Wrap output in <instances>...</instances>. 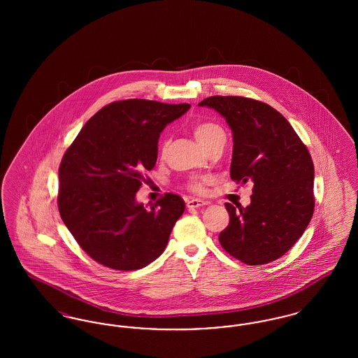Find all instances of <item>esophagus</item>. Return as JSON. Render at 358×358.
<instances>
[{
	"label": "esophagus",
	"mask_w": 358,
	"mask_h": 358,
	"mask_svg": "<svg viewBox=\"0 0 358 358\" xmlns=\"http://www.w3.org/2000/svg\"><path fill=\"white\" fill-rule=\"evenodd\" d=\"M208 204H209L208 201L200 200V199H190V200H187V208H190V209H193V208H200V206H205V205Z\"/></svg>",
	"instance_id": "1"
}]
</instances>
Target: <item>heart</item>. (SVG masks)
<instances>
[{"mask_svg": "<svg viewBox=\"0 0 358 358\" xmlns=\"http://www.w3.org/2000/svg\"><path fill=\"white\" fill-rule=\"evenodd\" d=\"M192 131H193V136L196 138V141L199 142V145L203 149H205L213 141L225 136L222 127L217 123H213V122H199L193 126ZM206 182H208L206 180H193L190 182V189L194 190V192L201 193V192H204Z\"/></svg>", "mask_w": 358, "mask_h": 358, "instance_id": "b5f03b06", "label": "heart"}]
</instances>
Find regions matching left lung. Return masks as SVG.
Listing matches in <instances>:
<instances>
[{"label":"left lung","instance_id":"8db88e82","mask_svg":"<svg viewBox=\"0 0 358 358\" xmlns=\"http://www.w3.org/2000/svg\"><path fill=\"white\" fill-rule=\"evenodd\" d=\"M217 111L234 138L231 178L254 182L251 204L227 203L222 248L245 264H266L301 238L314 212V165L289 120L271 106L243 96L199 103Z\"/></svg>","mask_w":358,"mask_h":358}]
</instances>
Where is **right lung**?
Masks as SVG:
<instances>
[{
  "instance_id": "1",
  "label": "right lung",
  "mask_w": 358,
  "mask_h": 358,
  "mask_svg": "<svg viewBox=\"0 0 358 358\" xmlns=\"http://www.w3.org/2000/svg\"><path fill=\"white\" fill-rule=\"evenodd\" d=\"M190 104L129 99L99 110L83 126L59 169V212L88 255L120 271L139 270L165 251L184 200L166 193L148 209L136 201L158 139Z\"/></svg>"
}]
</instances>
